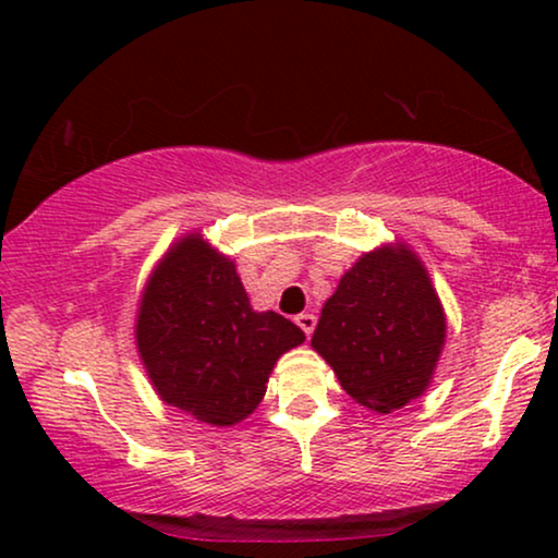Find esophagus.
<instances>
[{
	"label": "esophagus",
	"mask_w": 558,
	"mask_h": 558,
	"mask_svg": "<svg viewBox=\"0 0 558 558\" xmlns=\"http://www.w3.org/2000/svg\"><path fill=\"white\" fill-rule=\"evenodd\" d=\"M294 323L302 327L304 335H312V330H315V325H317V317L310 315V312H302V315L294 317Z\"/></svg>",
	"instance_id": "1"
}]
</instances>
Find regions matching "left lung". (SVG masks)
Listing matches in <instances>:
<instances>
[{"label":"left lung","mask_w":558,"mask_h":558,"mask_svg":"<svg viewBox=\"0 0 558 558\" xmlns=\"http://www.w3.org/2000/svg\"><path fill=\"white\" fill-rule=\"evenodd\" d=\"M445 310L403 243L363 254L325 302L312 348L348 396L378 414L418 399L445 348Z\"/></svg>","instance_id":"left-lung-1"}]
</instances>
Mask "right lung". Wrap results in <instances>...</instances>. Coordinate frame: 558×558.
I'll use <instances>...</instances> for the list:
<instances>
[{
    "mask_svg": "<svg viewBox=\"0 0 558 558\" xmlns=\"http://www.w3.org/2000/svg\"><path fill=\"white\" fill-rule=\"evenodd\" d=\"M134 335L159 399L213 426L246 418L279 357L304 342L287 317L254 312L235 264L201 233L182 235L155 266Z\"/></svg>",
    "mask_w": 558,
    "mask_h": 558,
    "instance_id": "right-lung-1",
    "label": "right lung"
}]
</instances>
